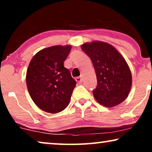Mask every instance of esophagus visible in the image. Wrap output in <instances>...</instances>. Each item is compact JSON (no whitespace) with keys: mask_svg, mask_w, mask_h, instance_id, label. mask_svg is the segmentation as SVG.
<instances>
[{"mask_svg":"<svg viewBox=\"0 0 152 152\" xmlns=\"http://www.w3.org/2000/svg\"><path fill=\"white\" fill-rule=\"evenodd\" d=\"M75 80H76L77 82L79 83V84H81V83L82 82L83 79H82V77H76V78H75Z\"/></svg>","mask_w":152,"mask_h":152,"instance_id":"1","label":"esophagus"}]
</instances>
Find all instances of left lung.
<instances>
[{
  "label": "left lung",
  "mask_w": 152,
  "mask_h": 152,
  "mask_svg": "<svg viewBox=\"0 0 152 152\" xmlns=\"http://www.w3.org/2000/svg\"><path fill=\"white\" fill-rule=\"evenodd\" d=\"M82 49L93 62L97 85L93 91L100 104L112 107L122 103L130 92L132 72L125 59L109 43L93 41L82 45Z\"/></svg>",
  "instance_id": "8db88e82"
}]
</instances>
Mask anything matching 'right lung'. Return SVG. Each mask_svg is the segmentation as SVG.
<instances>
[{
  "label": "right lung",
  "mask_w": 152,
  "mask_h": 152,
  "mask_svg": "<svg viewBox=\"0 0 152 152\" xmlns=\"http://www.w3.org/2000/svg\"><path fill=\"white\" fill-rule=\"evenodd\" d=\"M71 45H55L41 50L28 66L26 84L31 98L39 109L50 113L68 107L76 82L64 62Z\"/></svg>",
  "instance_id": "right-lung-1"
}]
</instances>
